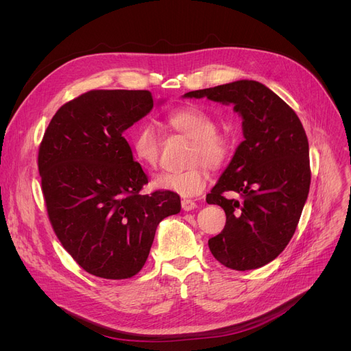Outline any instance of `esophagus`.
Returning <instances> with one entry per match:
<instances>
[{
  "instance_id": "34e87169",
  "label": "esophagus",
  "mask_w": 351,
  "mask_h": 351,
  "mask_svg": "<svg viewBox=\"0 0 351 351\" xmlns=\"http://www.w3.org/2000/svg\"><path fill=\"white\" fill-rule=\"evenodd\" d=\"M180 205H182V209H183V210L189 212V210H193V209L196 208V202H193V200H191V199H183V200L180 202Z\"/></svg>"
}]
</instances>
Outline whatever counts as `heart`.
<instances>
[{
	"mask_svg": "<svg viewBox=\"0 0 351 351\" xmlns=\"http://www.w3.org/2000/svg\"><path fill=\"white\" fill-rule=\"evenodd\" d=\"M166 122L173 131L192 139L189 162L186 169L160 172L154 179V186L160 191L192 197L204 192L209 180L206 165L212 171L222 169L232 154L230 138L219 132L216 121L204 109L188 105L182 106L166 117ZM135 160L143 168L154 169L158 165L160 139L152 123L142 121L132 128L129 139Z\"/></svg>",
	"mask_w": 351,
	"mask_h": 351,
	"instance_id": "b5f03b06",
	"label": "heart"
}]
</instances>
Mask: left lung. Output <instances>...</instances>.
<instances>
[{"mask_svg": "<svg viewBox=\"0 0 351 351\" xmlns=\"http://www.w3.org/2000/svg\"><path fill=\"white\" fill-rule=\"evenodd\" d=\"M183 97L232 104L243 119L245 141L206 196L209 205L226 213L225 229L208 245L229 269L262 267L289 245L307 200L311 176L304 128L280 97L257 81H234Z\"/></svg>", "mask_w": 351, "mask_h": 351, "instance_id": "1", "label": "left lung"}]
</instances>
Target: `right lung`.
<instances>
[{
	"label": "right lung",
	"instance_id": "obj_1",
	"mask_svg": "<svg viewBox=\"0 0 351 351\" xmlns=\"http://www.w3.org/2000/svg\"><path fill=\"white\" fill-rule=\"evenodd\" d=\"M154 108L149 90L95 89L62 105L38 151L47 212L85 271L129 279L145 265L158 225L180 212L176 193L147 183L123 132Z\"/></svg>",
	"mask_w": 351,
	"mask_h": 351
}]
</instances>
